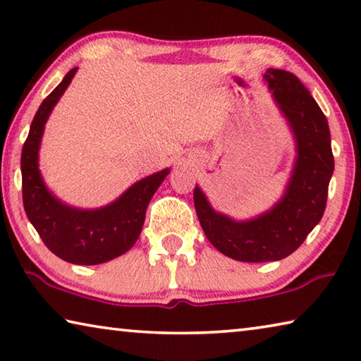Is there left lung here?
Here are the masks:
<instances>
[{
    "label": "left lung",
    "instance_id": "1",
    "mask_svg": "<svg viewBox=\"0 0 361 361\" xmlns=\"http://www.w3.org/2000/svg\"><path fill=\"white\" fill-rule=\"evenodd\" d=\"M264 79L296 140L298 156L283 197L258 218L235 221L213 210L199 186L194 189L207 239L243 262L279 261L299 248L323 216L334 170L328 121L314 97L290 71L269 68Z\"/></svg>",
    "mask_w": 361,
    "mask_h": 361
}]
</instances>
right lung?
Instances as JSON below:
<instances>
[{"instance_id":"1","label":"right lung","mask_w":361,"mask_h":361,"mask_svg":"<svg viewBox=\"0 0 361 361\" xmlns=\"http://www.w3.org/2000/svg\"><path fill=\"white\" fill-rule=\"evenodd\" d=\"M76 70L66 73L63 81L46 97L30 126L20 157L22 195L30 223L54 255L73 264L94 266L118 258L133 247L142 232L149 200L170 170L164 169L146 176L113 204L95 210L75 209L60 202L49 191L38 169L41 137L49 114L70 85Z\"/></svg>"}]
</instances>
